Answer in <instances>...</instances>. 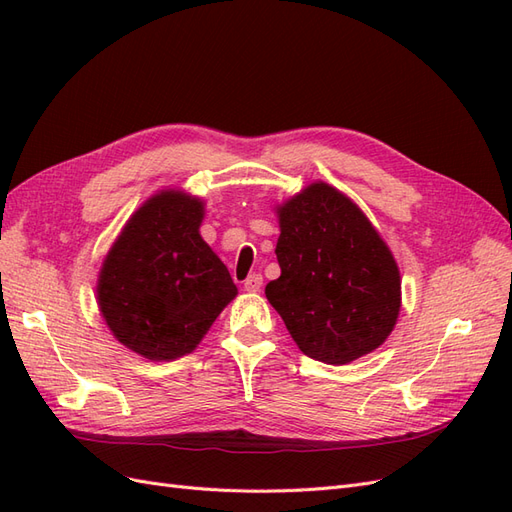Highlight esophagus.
Here are the masks:
<instances>
[{
  "instance_id": "1",
  "label": "esophagus",
  "mask_w": 512,
  "mask_h": 512,
  "mask_svg": "<svg viewBox=\"0 0 512 512\" xmlns=\"http://www.w3.org/2000/svg\"><path fill=\"white\" fill-rule=\"evenodd\" d=\"M243 288H245L247 292H258V290L262 288V275L252 273V275L247 277V280L243 282Z\"/></svg>"
}]
</instances>
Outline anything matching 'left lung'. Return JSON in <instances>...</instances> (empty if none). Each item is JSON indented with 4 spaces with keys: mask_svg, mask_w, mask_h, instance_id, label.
<instances>
[{
    "mask_svg": "<svg viewBox=\"0 0 512 512\" xmlns=\"http://www.w3.org/2000/svg\"><path fill=\"white\" fill-rule=\"evenodd\" d=\"M282 275L267 299L299 350L346 365L380 348L401 309V275L389 245L352 198L324 181L275 205Z\"/></svg>",
    "mask_w": 512,
    "mask_h": 512,
    "instance_id": "obj_1",
    "label": "left lung"
}]
</instances>
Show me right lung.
<instances>
[{"mask_svg": "<svg viewBox=\"0 0 512 512\" xmlns=\"http://www.w3.org/2000/svg\"><path fill=\"white\" fill-rule=\"evenodd\" d=\"M203 218V198L160 190L130 215L102 262L100 314L117 342L143 359L194 352L237 297L226 265L200 237Z\"/></svg>", "mask_w": 512, "mask_h": 512, "instance_id": "right-lung-1", "label": "right lung"}]
</instances>
